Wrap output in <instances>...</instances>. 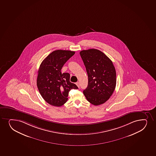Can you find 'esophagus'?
Masks as SVG:
<instances>
[{
    "label": "esophagus",
    "mask_w": 156,
    "mask_h": 156,
    "mask_svg": "<svg viewBox=\"0 0 156 156\" xmlns=\"http://www.w3.org/2000/svg\"><path fill=\"white\" fill-rule=\"evenodd\" d=\"M76 85H77L78 87H80V82H77L76 83Z\"/></svg>",
    "instance_id": "34e87169"
}]
</instances>
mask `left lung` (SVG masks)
<instances>
[{
	"mask_svg": "<svg viewBox=\"0 0 156 156\" xmlns=\"http://www.w3.org/2000/svg\"><path fill=\"white\" fill-rule=\"evenodd\" d=\"M88 77V86L83 94L95 106L107 101L116 86V72L113 63L105 54L96 49L80 52Z\"/></svg>",
	"mask_w": 156,
	"mask_h": 156,
	"instance_id": "8db88e82",
	"label": "left lung"
}]
</instances>
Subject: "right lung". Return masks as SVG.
Segmentation results:
<instances>
[{
    "label": "right lung",
    "mask_w": 156,
    "mask_h": 156,
    "mask_svg": "<svg viewBox=\"0 0 156 156\" xmlns=\"http://www.w3.org/2000/svg\"><path fill=\"white\" fill-rule=\"evenodd\" d=\"M74 54L70 50H55L40 65L37 86L43 99L52 106L63 105L68 99L69 92L78 88L70 82V74L61 72L65 63Z\"/></svg>",
    "instance_id": "1"
}]
</instances>
